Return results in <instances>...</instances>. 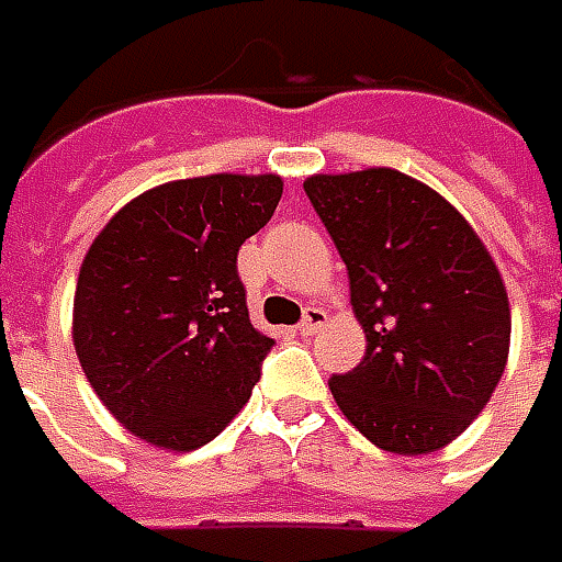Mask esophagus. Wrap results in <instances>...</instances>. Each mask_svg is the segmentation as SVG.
I'll list each match as a JSON object with an SVG mask.
<instances>
[{"mask_svg": "<svg viewBox=\"0 0 562 562\" xmlns=\"http://www.w3.org/2000/svg\"><path fill=\"white\" fill-rule=\"evenodd\" d=\"M326 324V312L324 308H305V314H302V321H300V333L302 336H312V333H317L321 326Z\"/></svg>", "mask_w": 562, "mask_h": 562, "instance_id": "obj_1", "label": "esophagus"}]
</instances>
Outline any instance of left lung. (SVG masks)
Returning <instances> with one entry per match:
<instances>
[{"instance_id": "left-lung-1", "label": "left lung", "mask_w": 562, "mask_h": 562, "mask_svg": "<svg viewBox=\"0 0 562 562\" xmlns=\"http://www.w3.org/2000/svg\"><path fill=\"white\" fill-rule=\"evenodd\" d=\"M305 196L366 333L360 366L329 378L338 408L381 451H439L505 372L512 312L496 262L448 199L396 169L314 175Z\"/></svg>"}]
</instances>
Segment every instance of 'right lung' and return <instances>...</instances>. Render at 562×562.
<instances>
[{
	"label": "right lung",
	"mask_w": 562,
	"mask_h": 562,
	"mask_svg": "<svg viewBox=\"0 0 562 562\" xmlns=\"http://www.w3.org/2000/svg\"><path fill=\"white\" fill-rule=\"evenodd\" d=\"M278 175L154 187L111 217L75 290V353L138 439L196 451L238 415L272 338L250 326L238 248L272 221Z\"/></svg>",
	"instance_id": "right-lung-1"
}]
</instances>
